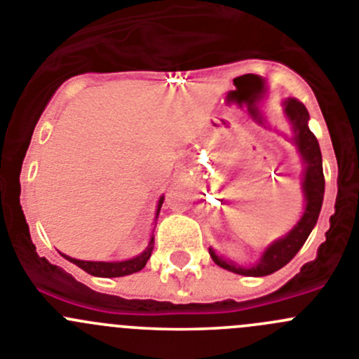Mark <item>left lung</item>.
Returning <instances> with one entry per match:
<instances>
[{"label": "left lung", "mask_w": 359, "mask_h": 359, "mask_svg": "<svg viewBox=\"0 0 359 359\" xmlns=\"http://www.w3.org/2000/svg\"><path fill=\"white\" fill-rule=\"evenodd\" d=\"M285 115L292 123L294 143H296L297 150H299L301 157L304 161L303 184H301L304 193V202H306L304 212L301 219L297 221V225L285 237L274 241L273 244L266 248L264 255L260 257V260L253 267H241L237 264L230 262V260H223L214 253V250H209L214 262L223 267V269L232 271V273L244 274V276H267V274H273L274 271L281 269L303 248L304 241L308 239L310 232L316 226L317 219H319L324 198L323 154H320L319 142H317L316 134L311 133L310 127H308L310 115H308L303 102H299L297 99H287Z\"/></svg>", "instance_id": "1"}]
</instances>
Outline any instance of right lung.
Listing matches in <instances>:
<instances>
[{
    "instance_id": "1",
    "label": "right lung",
    "mask_w": 359,
    "mask_h": 359,
    "mask_svg": "<svg viewBox=\"0 0 359 359\" xmlns=\"http://www.w3.org/2000/svg\"><path fill=\"white\" fill-rule=\"evenodd\" d=\"M161 205H163V198L159 200V205H157V214H159ZM154 237L150 239L149 248L143 251L142 255L134 257L130 260H123V262H88V260H78V259H70V257L63 255L67 260H70L72 264H76L78 267H81L83 271H86L92 276H100V278H118V276H127V274L138 273L145 267L147 260L150 259L154 250Z\"/></svg>"
}]
</instances>
